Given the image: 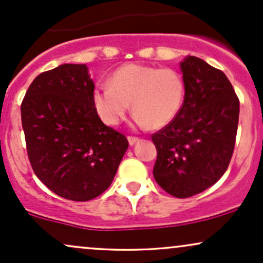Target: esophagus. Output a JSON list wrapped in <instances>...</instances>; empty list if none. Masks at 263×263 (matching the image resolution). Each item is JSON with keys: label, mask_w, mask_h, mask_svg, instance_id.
Masks as SVG:
<instances>
[{"label": "esophagus", "mask_w": 263, "mask_h": 263, "mask_svg": "<svg viewBox=\"0 0 263 263\" xmlns=\"http://www.w3.org/2000/svg\"><path fill=\"white\" fill-rule=\"evenodd\" d=\"M127 140H128V143L131 144V146H134L135 143H137V142L140 141V138H138V137H134V136H128Z\"/></svg>", "instance_id": "1"}]
</instances>
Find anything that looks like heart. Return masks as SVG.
<instances>
[{
  "instance_id": "obj_1",
  "label": "heart",
  "mask_w": 263,
  "mask_h": 263,
  "mask_svg": "<svg viewBox=\"0 0 263 263\" xmlns=\"http://www.w3.org/2000/svg\"><path fill=\"white\" fill-rule=\"evenodd\" d=\"M185 83L177 70L143 64H126L115 70L110 84H101L92 93L93 106L108 126L122 121L131 106L140 127H164L179 114Z\"/></svg>"
}]
</instances>
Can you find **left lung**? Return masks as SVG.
<instances>
[{"mask_svg":"<svg viewBox=\"0 0 263 263\" xmlns=\"http://www.w3.org/2000/svg\"><path fill=\"white\" fill-rule=\"evenodd\" d=\"M185 83L176 119L152 135L157 148L153 176L176 198H189L214 185L231 161L240 101L226 75L197 57L180 63Z\"/></svg>","mask_w":263,"mask_h":263,"instance_id":"1","label":"left lung"}]
</instances>
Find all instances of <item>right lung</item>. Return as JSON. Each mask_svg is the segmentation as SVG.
<instances>
[{
    "mask_svg": "<svg viewBox=\"0 0 263 263\" xmlns=\"http://www.w3.org/2000/svg\"><path fill=\"white\" fill-rule=\"evenodd\" d=\"M93 89L85 64H63L39 74L21 105L35 176L57 195L74 201L102 194L128 148L126 136L99 117Z\"/></svg>",
    "mask_w": 263,
    "mask_h": 263,
    "instance_id": "1",
    "label": "right lung"
}]
</instances>
